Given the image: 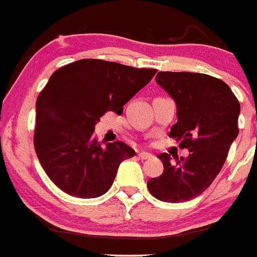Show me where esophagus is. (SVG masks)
Returning <instances> with one entry per match:
<instances>
[{
  "instance_id": "obj_1",
  "label": "esophagus",
  "mask_w": 257,
  "mask_h": 257,
  "mask_svg": "<svg viewBox=\"0 0 257 257\" xmlns=\"http://www.w3.org/2000/svg\"><path fill=\"white\" fill-rule=\"evenodd\" d=\"M139 158L140 160H149V158H152V154L151 153H147V152H140L139 154Z\"/></svg>"
}]
</instances>
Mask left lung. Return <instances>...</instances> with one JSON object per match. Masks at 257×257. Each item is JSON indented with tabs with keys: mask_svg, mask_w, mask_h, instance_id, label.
I'll return each instance as SVG.
<instances>
[{
	"mask_svg": "<svg viewBox=\"0 0 257 257\" xmlns=\"http://www.w3.org/2000/svg\"><path fill=\"white\" fill-rule=\"evenodd\" d=\"M156 82L176 103L178 122L170 136L187 148V158L158 156L163 172L148 181L153 197L169 203L196 198L210 187L238 136L239 101L224 81L203 73L160 72Z\"/></svg>",
	"mask_w": 257,
	"mask_h": 257,
	"instance_id": "left-lung-1",
	"label": "left lung"
}]
</instances>
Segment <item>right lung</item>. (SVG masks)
I'll return each instance as SVG.
<instances>
[{
  "label": "right lung",
  "mask_w": 257,
  "mask_h": 257,
  "mask_svg": "<svg viewBox=\"0 0 257 257\" xmlns=\"http://www.w3.org/2000/svg\"><path fill=\"white\" fill-rule=\"evenodd\" d=\"M157 73L100 59H82L59 68L36 103L35 149L41 166L59 189L78 198L109 190L122 161L135 151L122 142L101 147L95 124L123 105Z\"/></svg>",
  "instance_id": "1"
}]
</instances>
